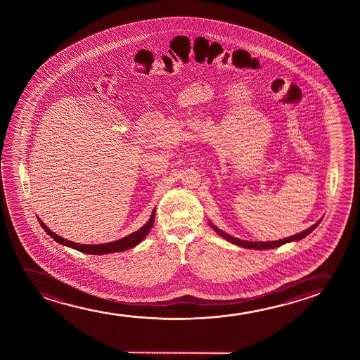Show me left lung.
<instances>
[{
  "instance_id": "1",
  "label": "left lung",
  "mask_w": 360,
  "mask_h": 360,
  "mask_svg": "<svg viewBox=\"0 0 360 360\" xmlns=\"http://www.w3.org/2000/svg\"><path fill=\"white\" fill-rule=\"evenodd\" d=\"M321 220L316 222L315 225H312V226L309 227V229H306L305 231L300 232V233H296V235H292L290 237H286V238H283V240H278V241H266V242H251V241H245V240H240V238H236V237L230 236L229 233L226 232L221 231L220 229H217V226H214L212 222H209L210 224V226L215 230V231L220 235V236L224 237L225 240H227L229 242H231L233 245H237V246L245 247V248H250V250H271V248H276V247L283 246V245H285L288 242L292 241H299L301 238H304V237L307 236L309 233L314 231L316 227L319 226V224H320Z\"/></svg>"
}]
</instances>
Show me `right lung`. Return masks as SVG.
<instances>
[{
	"instance_id": "obj_1",
	"label": "right lung",
	"mask_w": 360,
	"mask_h": 360,
	"mask_svg": "<svg viewBox=\"0 0 360 360\" xmlns=\"http://www.w3.org/2000/svg\"><path fill=\"white\" fill-rule=\"evenodd\" d=\"M155 209H153L151 217L148 219V221L143 225L141 229H139L138 231L130 233L128 236L123 237L117 241L109 242V243H102V245H79V243H75V242L65 240L63 237L58 236L55 232L49 230V227L45 225L44 222L39 220L40 226L44 229L45 232L49 235L50 237L54 238V241L58 242L60 245L64 246L71 247L76 251L82 252V253H89V255H108V253H115V252H123L127 250H130L133 247L139 245L140 242L143 241L145 237L148 236V232L153 229V222H155Z\"/></svg>"
}]
</instances>
